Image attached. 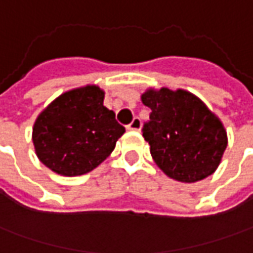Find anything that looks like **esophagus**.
<instances>
[{
    "label": "esophagus",
    "instance_id": "esophagus-1",
    "mask_svg": "<svg viewBox=\"0 0 253 253\" xmlns=\"http://www.w3.org/2000/svg\"><path fill=\"white\" fill-rule=\"evenodd\" d=\"M127 130H133V131H140L141 130V120L138 118L133 119V122L127 126Z\"/></svg>",
    "mask_w": 253,
    "mask_h": 253
}]
</instances>
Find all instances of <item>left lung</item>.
<instances>
[{
	"label": "left lung",
	"mask_w": 253,
	"mask_h": 253,
	"mask_svg": "<svg viewBox=\"0 0 253 253\" xmlns=\"http://www.w3.org/2000/svg\"><path fill=\"white\" fill-rule=\"evenodd\" d=\"M151 109L143 137L160 169L169 178L193 183L211 175L227 148L221 120L190 92L168 88L141 95Z\"/></svg>",
	"instance_id": "8db88e82"
}]
</instances>
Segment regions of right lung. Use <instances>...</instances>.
Masks as SVG:
<instances>
[{
    "mask_svg": "<svg viewBox=\"0 0 253 253\" xmlns=\"http://www.w3.org/2000/svg\"><path fill=\"white\" fill-rule=\"evenodd\" d=\"M105 92L86 85L61 93L40 113L32 140L48 169L78 176L95 169L115 150L125 133L115 112L103 106Z\"/></svg>",
    "mask_w": 253,
    "mask_h": 253,
    "instance_id": "obj_1",
    "label": "right lung"
}]
</instances>
